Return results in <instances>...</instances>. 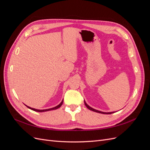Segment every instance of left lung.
<instances>
[{
  "label": "left lung",
  "mask_w": 150,
  "mask_h": 150,
  "mask_svg": "<svg viewBox=\"0 0 150 150\" xmlns=\"http://www.w3.org/2000/svg\"><path fill=\"white\" fill-rule=\"evenodd\" d=\"M84 104H85V105H86V106L87 107L89 110H91V111H94V112H99V113H101V114H106V115H109V114H112V113H114V112H103V111H98V110H95V109H94V108H91V107H90L88 104L86 103V101H84Z\"/></svg>",
  "instance_id": "left-lung-1"
}]
</instances>
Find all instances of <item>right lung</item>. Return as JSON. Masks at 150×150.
<instances>
[{
    "instance_id": "add662e5",
    "label": "right lung",
    "mask_w": 150,
    "mask_h": 150,
    "mask_svg": "<svg viewBox=\"0 0 150 150\" xmlns=\"http://www.w3.org/2000/svg\"><path fill=\"white\" fill-rule=\"evenodd\" d=\"M62 103H63V99L62 100V101L61 102V103L59 104H58L57 106H55V107H54V108H49V109H46V110H38V109H35V108H30V107H29V106H27V105H25L28 107V108H29V109H30L31 110H33V111H37V112H45V111H51V110H57V109H58V108H59L61 106H62Z\"/></svg>"
}]
</instances>
